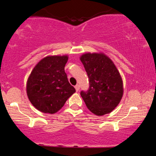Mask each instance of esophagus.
Segmentation results:
<instances>
[{"label": "esophagus", "mask_w": 156, "mask_h": 156, "mask_svg": "<svg viewBox=\"0 0 156 156\" xmlns=\"http://www.w3.org/2000/svg\"><path fill=\"white\" fill-rule=\"evenodd\" d=\"M75 87V89H76V91H78L79 90H80V85H79V84H76V86H75V87Z\"/></svg>", "instance_id": "esophagus-1"}]
</instances>
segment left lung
Segmentation results:
<instances>
[{
  "instance_id": "obj_1",
  "label": "left lung",
  "mask_w": 156,
  "mask_h": 156,
  "mask_svg": "<svg viewBox=\"0 0 156 156\" xmlns=\"http://www.w3.org/2000/svg\"><path fill=\"white\" fill-rule=\"evenodd\" d=\"M80 60L89 77V87L80 94L88 109L97 116L112 112L123 97V82L112 59L103 53H86Z\"/></svg>"
}]
</instances>
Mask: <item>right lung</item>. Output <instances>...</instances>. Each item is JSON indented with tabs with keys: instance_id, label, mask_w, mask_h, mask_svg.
I'll return each mask as SVG.
<instances>
[{
	"instance_id": "obj_1",
	"label": "right lung",
	"mask_w": 156,
	"mask_h": 156,
	"mask_svg": "<svg viewBox=\"0 0 156 156\" xmlns=\"http://www.w3.org/2000/svg\"><path fill=\"white\" fill-rule=\"evenodd\" d=\"M67 55L48 56L38 62L27 82V94L31 104L43 113L55 114L76 90L69 84L65 67Z\"/></svg>"
}]
</instances>
